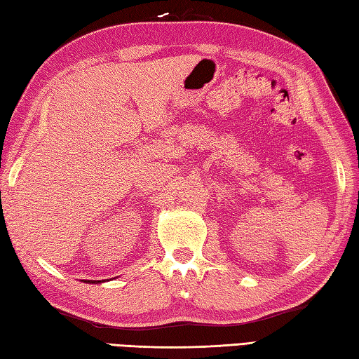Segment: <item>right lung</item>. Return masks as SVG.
<instances>
[{"mask_svg": "<svg viewBox=\"0 0 359 359\" xmlns=\"http://www.w3.org/2000/svg\"><path fill=\"white\" fill-rule=\"evenodd\" d=\"M86 282V280H85ZM89 282V284H95V282H103V280H94V282H90V280H88Z\"/></svg>", "mask_w": 359, "mask_h": 359, "instance_id": "add662e5", "label": "right lung"}]
</instances>
